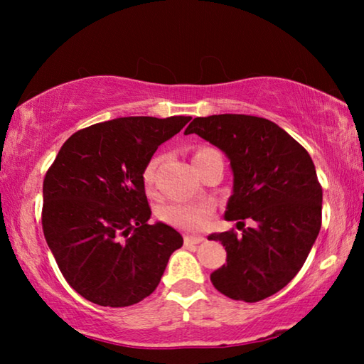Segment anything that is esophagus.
I'll use <instances>...</instances> for the list:
<instances>
[{
	"label": "esophagus",
	"mask_w": 364,
	"mask_h": 364,
	"mask_svg": "<svg viewBox=\"0 0 364 364\" xmlns=\"http://www.w3.org/2000/svg\"><path fill=\"white\" fill-rule=\"evenodd\" d=\"M202 241H204V237L202 236H184V245H194Z\"/></svg>",
	"instance_id": "obj_1"
}]
</instances>
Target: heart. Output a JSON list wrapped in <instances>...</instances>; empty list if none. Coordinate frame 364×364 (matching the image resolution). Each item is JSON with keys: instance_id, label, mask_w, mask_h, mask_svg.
I'll use <instances>...</instances> for the list:
<instances>
[{"instance_id": "b5f03b06", "label": "heart", "mask_w": 364, "mask_h": 364, "mask_svg": "<svg viewBox=\"0 0 364 364\" xmlns=\"http://www.w3.org/2000/svg\"><path fill=\"white\" fill-rule=\"evenodd\" d=\"M213 157H221L218 151H215L213 147L200 146L197 147L194 152V164L197 170L204 167L207 162H210ZM165 160L164 154H157L154 156L149 162L146 164L143 170V183L146 189H152L154 183L159 173V168ZM213 215V205L210 202H197V204H181V202H171L164 207L159 208V217L164 223L170 226L180 228L184 231H200L205 230L210 223Z\"/></svg>"}]
</instances>
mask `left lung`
<instances>
[{
    "label": "left lung",
    "mask_w": 364,
    "mask_h": 364,
    "mask_svg": "<svg viewBox=\"0 0 364 364\" xmlns=\"http://www.w3.org/2000/svg\"><path fill=\"white\" fill-rule=\"evenodd\" d=\"M191 133L230 159L234 184L225 218L237 220L242 231L208 236L228 254L210 274L212 284L232 300L260 301L294 279L318 237L323 188L315 164L291 134L262 117H197L184 132Z\"/></svg>",
    "instance_id": "1"
}]
</instances>
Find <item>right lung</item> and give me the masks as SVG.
<instances>
[{
    "label": "right lung",
    "mask_w": 364,
    "mask_h": 364,
    "mask_svg": "<svg viewBox=\"0 0 364 364\" xmlns=\"http://www.w3.org/2000/svg\"><path fill=\"white\" fill-rule=\"evenodd\" d=\"M191 117H122L65 141L43 181L41 225L60 273L86 300L130 306L159 286L183 245L165 223L151 225L143 170Z\"/></svg>",
    "instance_id": "add662e5"
}]
</instances>
